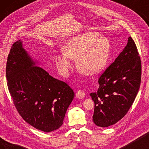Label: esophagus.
Masks as SVG:
<instances>
[{
	"instance_id": "obj_1",
	"label": "esophagus",
	"mask_w": 149,
	"mask_h": 149,
	"mask_svg": "<svg viewBox=\"0 0 149 149\" xmlns=\"http://www.w3.org/2000/svg\"><path fill=\"white\" fill-rule=\"evenodd\" d=\"M76 97H77V98H78V99H83V97H85L84 91H81V90L77 91V92L76 93Z\"/></svg>"
}]
</instances>
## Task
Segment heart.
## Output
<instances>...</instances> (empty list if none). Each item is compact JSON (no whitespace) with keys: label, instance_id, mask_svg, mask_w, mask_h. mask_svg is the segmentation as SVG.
Segmentation results:
<instances>
[{"label":"heart","instance_id":"obj_1","mask_svg":"<svg viewBox=\"0 0 149 149\" xmlns=\"http://www.w3.org/2000/svg\"><path fill=\"white\" fill-rule=\"evenodd\" d=\"M111 44L107 38L96 32H86L73 36L65 42L62 54L54 56L58 72L67 77L76 60L78 70L87 76L98 74L104 68L109 58Z\"/></svg>","mask_w":149,"mask_h":149}]
</instances>
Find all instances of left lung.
Returning a JSON list of instances; mask_svg holds the SVG:
<instances>
[{
    "label": "left lung",
    "instance_id": "left-lung-1",
    "mask_svg": "<svg viewBox=\"0 0 149 149\" xmlns=\"http://www.w3.org/2000/svg\"><path fill=\"white\" fill-rule=\"evenodd\" d=\"M140 81L141 60L130 36L123 50L99 78L97 91L89 94L95 104L93 123L107 127L121 120L133 104Z\"/></svg>",
    "mask_w": 149,
    "mask_h": 149
}]
</instances>
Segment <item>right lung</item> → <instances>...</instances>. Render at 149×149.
I'll return each mask as SVG.
<instances>
[{"label":"right lung","instance_id":"add662e5","mask_svg":"<svg viewBox=\"0 0 149 149\" xmlns=\"http://www.w3.org/2000/svg\"><path fill=\"white\" fill-rule=\"evenodd\" d=\"M39 64L21 40L14 42L6 67L8 89L24 121L40 131L51 132L62 126L74 93L67 83L37 66Z\"/></svg>","mask_w":149,"mask_h":149}]
</instances>
